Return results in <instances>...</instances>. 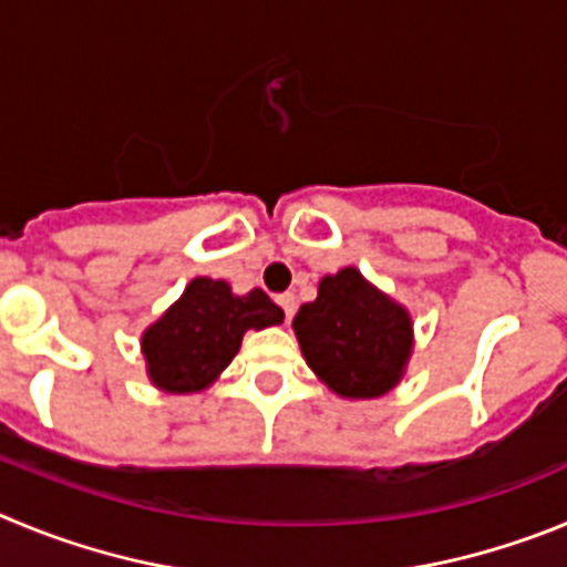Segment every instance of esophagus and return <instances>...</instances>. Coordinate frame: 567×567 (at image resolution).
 Listing matches in <instances>:
<instances>
[{
  "label": "esophagus",
  "instance_id": "obj_1",
  "mask_svg": "<svg viewBox=\"0 0 567 567\" xmlns=\"http://www.w3.org/2000/svg\"><path fill=\"white\" fill-rule=\"evenodd\" d=\"M277 305L285 310V319H290V316H293V310H296V296L293 293L277 296Z\"/></svg>",
  "mask_w": 567,
  "mask_h": 567
}]
</instances>
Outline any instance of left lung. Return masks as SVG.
I'll return each mask as SVG.
<instances>
[{"mask_svg":"<svg viewBox=\"0 0 567 567\" xmlns=\"http://www.w3.org/2000/svg\"><path fill=\"white\" fill-rule=\"evenodd\" d=\"M310 370L344 398H379L401 381L412 355V319L355 268L319 282L293 319Z\"/></svg>","mask_w":567,"mask_h":567,"instance_id":"8db88e82","label":"left lung"}]
</instances>
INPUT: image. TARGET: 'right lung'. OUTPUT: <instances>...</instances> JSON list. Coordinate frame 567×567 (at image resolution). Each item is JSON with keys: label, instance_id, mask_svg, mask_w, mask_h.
I'll return each mask as SVG.
<instances>
[{"label": "right lung", "instance_id": "add662e5", "mask_svg": "<svg viewBox=\"0 0 567 567\" xmlns=\"http://www.w3.org/2000/svg\"><path fill=\"white\" fill-rule=\"evenodd\" d=\"M285 319L268 293H231L223 279L197 277L141 339L146 372L157 390L200 392L231 364L246 330H262Z\"/></svg>", "mask_w": 567, "mask_h": 567}]
</instances>
